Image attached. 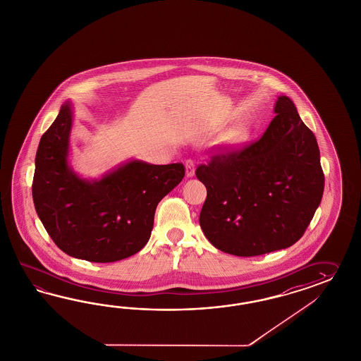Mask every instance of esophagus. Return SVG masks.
I'll return each mask as SVG.
<instances>
[{
    "mask_svg": "<svg viewBox=\"0 0 361 361\" xmlns=\"http://www.w3.org/2000/svg\"><path fill=\"white\" fill-rule=\"evenodd\" d=\"M186 177H193L195 173V164L193 160H186L185 161Z\"/></svg>",
    "mask_w": 361,
    "mask_h": 361,
    "instance_id": "esophagus-1",
    "label": "esophagus"
}]
</instances>
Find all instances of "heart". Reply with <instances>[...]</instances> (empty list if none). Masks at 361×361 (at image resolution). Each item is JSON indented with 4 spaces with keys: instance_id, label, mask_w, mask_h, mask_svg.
Segmentation results:
<instances>
[{
    "instance_id": "1",
    "label": "heart",
    "mask_w": 361,
    "mask_h": 361,
    "mask_svg": "<svg viewBox=\"0 0 361 361\" xmlns=\"http://www.w3.org/2000/svg\"><path fill=\"white\" fill-rule=\"evenodd\" d=\"M242 137H243V133H238V134H235L234 137H231L230 142H231V143H236V142H239Z\"/></svg>"
}]
</instances>
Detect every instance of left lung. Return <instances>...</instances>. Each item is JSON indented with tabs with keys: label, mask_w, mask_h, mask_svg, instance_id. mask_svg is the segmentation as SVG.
I'll use <instances>...</instances> for the list:
<instances>
[{
	"label": "left lung",
	"mask_w": 361,
	"mask_h": 361,
	"mask_svg": "<svg viewBox=\"0 0 361 361\" xmlns=\"http://www.w3.org/2000/svg\"><path fill=\"white\" fill-rule=\"evenodd\" d=\"M263 137L213 156L195 171L207 190L200 224L226 254L257 256L302 236L321 204L324 176L317 139L286 96H279Z\"/></svg>",
	"instance_id": "8db88e82"
}]
</instances>
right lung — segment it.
Here are the masks:
<instances>
[{
	"instance_id": "add662e5",
	"label": "right lung",
	"mask_w": 361,
	"mask_h": 361,
	"mask_svg": "<svg viewBox=\"0 0 361 361\" xmlns=\"http://www.w3.org/2000/svg\"><path fill=\"white\" fill-rule=\"evenodd\" d=\"M73 104L66 101L40 139L32 200L46 231L66 254L113 263L139 252L154 227L157 204L181 183V163L156 166L131 159L84 178L69 163Z\"/></svg>"
}]
</instances>
